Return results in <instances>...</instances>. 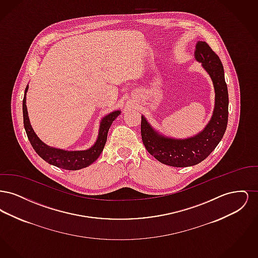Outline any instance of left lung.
I'll return each mask as SVG.
<instances>
[{
  "instance_id": "left-lung-1",
  "label": "left lung",
  "mask_w": 258,
  "mask_h": 258,
  "mask_svg": "<svg viewBox=\"0 0 258 258\" xmlns=\"http://www.w3.org/2000/svg\"><path fill=\"white\" fill-rule=\"evenodd\" d=\"M196 60L208 73L215 89V107L208 124L198 135L177 139L161 135L141 116V136L148 152L163 164L174 167L192 166L205 160L218 146L228 121V91L219 56L205 41H198Z\"/></svg>"
}]
</instances>
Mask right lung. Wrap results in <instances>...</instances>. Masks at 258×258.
Listing matches in <instances>:
<instances>
[{"label":"right lung","mask_w":258,"mask_h":258,"mask_svg":"<svg viewBox=\"0 0 258 258\" xmlns=\"http://www.w3.org/2000/svg\"><path fill=\"white\" fill-rule=\"evenodd\" d=\"M28 91V86L25 90L24 98H23V122H24L25 131L28 136V139L37 155L52 165L60 167L66 170H79L84 167L91 165L94 161L98 160L99 155L101 154L104 145L107 140V134L110 128L113 121L121 114V111H113L102 118L98 138L95 144L84 151H66L61 149L50 147L43 143L34 132L28 116V111L26 106V93Z\"/></svg>","instance_id":"add662e5"}]
</instances>
